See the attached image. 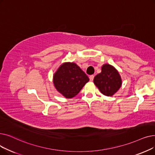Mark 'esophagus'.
<instances>
[{"label": "esophagus", "instance_id": "1", "mask_svg": "<svg viewBox=\"0 0 155 155\" xmlns=\"http://www.w3.org/2000/svg\"><path fill=\"white\" fill-rule=\"evenodd\" d=\"M94 75H91L90 77H89V79H90V81H91V82H92L93 81V80H94Z\"/></svg>", "mask_w": 155, "mask_h": 155}]
</instances>
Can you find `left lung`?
Instances as JSON below:
<instances>
[{"label":"left lung","mask_w":155,"mask_h":155,"mask_svg":"<svg viewBox=\"0 0 155 155\" xmlns=\"http://www.w3.org/2000/svg\"><path fill=\"white\" fill-rule=\"evenodd\" d=\"M94 83L104 95L111 96L119 90L122 82L115 67L104 64L101 67V72L94 77Z\"/></svg>","instance_id":"left-lung-1"}]
</instances>
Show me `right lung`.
<instances>
[{
	"label": "right lung",
	"mask_w": 155,
	"mask_h": 155,
	"mask_svg": "<svg viewBox=\"0 0 155 155\" xmlns=\"http://www.w3.org/2000/svg\"><path fill=\"white\" fill-rule=\"evenodd\" d=\"M89 81L86 74L75 63H64L54 74L56 90L66 98H72Z\"/></svg>",
	"instance_id": "add662e5"
}]
</instances>
